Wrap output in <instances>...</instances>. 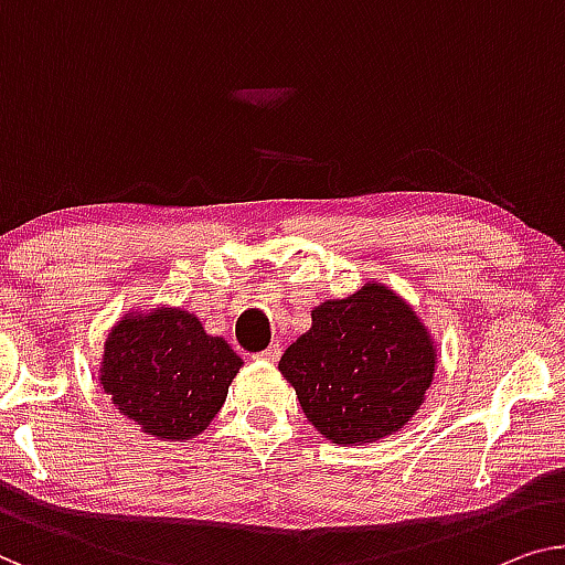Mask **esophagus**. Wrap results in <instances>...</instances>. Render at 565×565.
Here are the masks:
<instances>
[{"mask_svg":"<svg viewBox=\"0 0 565 565\" xmlns=\"http://www.w3.org/2000/svg\"><path fill=\"white\" fill-rule=\"evenodd\" d=\"M279 358H281V344H279V342H274L271 348L264 350V352H258V355H256V360H260V363H271V365H274Z\"/></svg>","mask_w":565,"mask_h":565,"instance_id":"obj_1","label":"esophagus"}]
</instances>
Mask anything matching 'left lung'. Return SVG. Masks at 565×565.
Listing matches in <instances>:
<instances>
[{"mask_svg":"<svg viewBox=\"0 0 565 565\" xmlns=\"http://www.w3.org/2000/svg\"><path fill=\"white\" fill-rule=\"evenodd\" d=\"M434 334L401 294L367 281L311 309V327L279 360L311 426L342 446L401 431L436 373Z\"/></svg>","mask_w":565,"mask_h":565,"instance_id":"8db88e82","label":"left lung"}]
</instances>
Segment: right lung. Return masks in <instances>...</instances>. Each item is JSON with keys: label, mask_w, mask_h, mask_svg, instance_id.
Listing matches in <instances>:
<instances>
[{"label": "right lung", "mask_w": 565, "mask_h": 565, "mask_svg": "<svg viewBox=\"0 0 565 565\" xmlns=\"http://www.w3.org/2000/svg\"><path fill=\"white\" fill-rule=\"evenodd\" d=\"M243 360L188 309H129L111 327L98 383L111 403L157 441H190L223 408Z\"/></svg>", "instance_id": "1"}]
</instances>
